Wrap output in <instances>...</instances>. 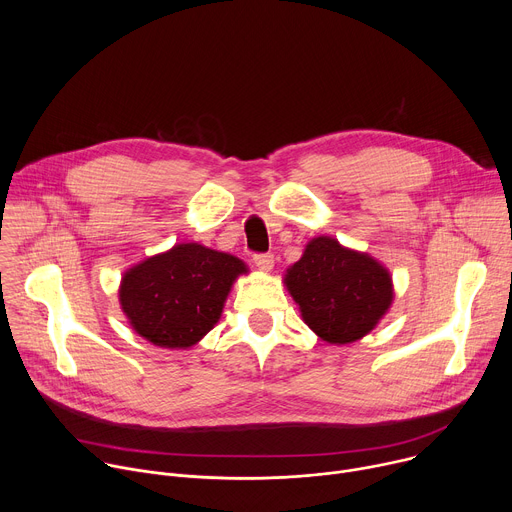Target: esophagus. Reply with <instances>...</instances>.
<instances>
[{"label":"esophagus","instance_id":"34e87169","mask_svg":"<svg viewBox=\"0 0 512 512\" xmlns=\"http://www.w3.org/2000/svg\"><path fill=\"white\" fill-rule=\"evenodd\" d=\"M253 263H255L261 271H271V269H273V255H269V253H257V255H253Z\"/></svg>","mask_w":512,"mask_h":512}]
</instances>
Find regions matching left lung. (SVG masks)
I'll return each instance as SVG.
<instances>
[{
  "mask_svg": "<svg viewBox=\"0 0 512 512\" xmlns=\"http://www.w3.org/2000/svg\"><path fill=\"white\" fill-rule=\"evenodd\" d=\"M304 322L330 344L367 336L393 302V279L375 257L342 247L332 237L312 239L283 277Z\"/></svg>",
  "mask_w": 512,
  "mask_h": 512,
  "instance_id": "1",
  "label": "left lung"
}]
</instances>
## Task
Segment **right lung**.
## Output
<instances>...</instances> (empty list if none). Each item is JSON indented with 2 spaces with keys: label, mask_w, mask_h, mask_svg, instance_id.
<instances>
[{
  "label": "right lung",
  "mask_w": 512,
  "mask_h": 512,
  "mask_svg": "<svg viewBox=\"0 0 512 512\" xmlns=\"http://www.w3.org/2000/svg\"><path fill=\"white\" fill-rule=\"evenodd\" d=\"M247 271L235 255L180 243L127 269L119 304L141 338L162 348H190L214 328L235 279Z\"/></svg>",
  "instance_id": "add662e5"
}]
</instances>
